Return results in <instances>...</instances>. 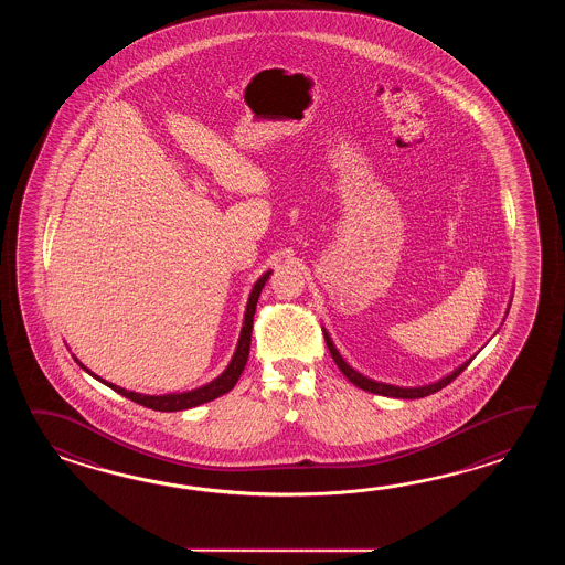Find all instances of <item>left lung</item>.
I'll use <instances>...</instances> for the list:
<instances>
[{
  "mask_svg": "<svg viewBox=\"0 0 565 565\" xmlns=\"http://www.w3.org/2000/svg\"><path fill=\"white\" fill-rule=\"evenodd\" d=\"M323 333L324 341H327V348L331 351V358H333V361L337 363V367H339L341 373L348 377L349 382L353 385H358L361 390H365V392L380 394V396L402 397V399H416V397L430 396L434 392H438V390L446 387L450 382H455L458 375L465 372V370H467V365L470 363V361L462 363L458 370H455L450 375H446V377H443V380H440V382H436V384L422 385V387H399V385L380 384V382H373L370 377H365V375H361V373L355 372L353 367H349L348 363L343 361V358L339 355V351H337L335 345H333V341H331L329 335H327V331H323Z\"/></svg>",
  "mask_w": 565,
  "mask_h": 565,
  "instance_id": "obj_1",
  "label": "left lung"
}]
</instances>
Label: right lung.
Wrapping results in <instances>:
<instances>
[{
  "label": "right lung",
  "mask_w": 565,
  "mask_h": 565,
  "mask_svg": "<svg viewBox=\"0 0 565 565\" xmlns=\"http://www.w3.org/2000/svg\"><path fill=\"white\" fill-rule=\"evenodd\" d=\"M268 277H270V270L256 280L253 292H250V299H248L246 315H244V327H242L241 341H238L236 353H234V358L230 361L226 372L222 373L220 377H216L214 382L202 385V387H198V390H192V392H185V394L143 396V394H137V392H127V390H122L119 385L107 384L105 380L96 377L95 373L88 372L85 367L86 372L90 373V375H95L96 380H100L103 384H107L110 390H115L120 396L129 397V399L141 404L145 408L157 409V412H178V409L195 408V406H200V404L212 402V399H216V397L228 394L230 390L238 382L241 373L244 372V365H246V361H248L250 339H253L254 311H256V302H258V297H260V292H263Z\"/></svg>",
  "instance_id": "obj_1"
}]
</instances>
